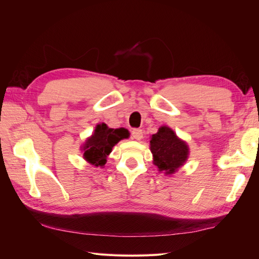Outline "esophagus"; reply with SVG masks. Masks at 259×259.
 I'll return each instance as SVG.
<instances>
[{"label": "esophagus", "instance_id": "obj_1", "mask_svg": "<svg viewBox=\"0 0 259 259\" xmlns=\"http://www.w3.org/2000/svg\"><path fill=\"white\" fill-rule=\"evenodd\" d=\"M132 136L136 140H140L143 138V130L140 128H134L132 131Z\"/></svg>", "mask_w": 259, "mask_h": 259}]
</instances>
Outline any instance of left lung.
Wrapping results in <instances>:
<instances>
[{
  "instance_id": "8db88e82",
  "label": "left lung",
  "mask_w": 259,
  "mask_h": 259,
  "mask_svg": "<svg viewBox=\"0 0 259 259\" xmlns=\"http://www.w3.org/2000/svg\"><path fill=\"white\" fill-rule=\"evenodd\" d=\"M150 150L154 165L166 175L175 173L180 166H183L189 154L187 144L179 139L174 131L167 126H161L158 133L151 136Z\"/></svg>"
}]
</instances>
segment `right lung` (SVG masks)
Returning <instances> with one entry per match:
<instances>
[{"label": "right lung", "mask_w": 259, "mask_h": 259, "mask_svg": "<svg viewBox=\"0 0 259 259\" xmlns=\"http://www.w3.org/2000/svg\"><path fill=\"white\" fill-rule=\"evenodd\" d=\"M130 133L125 128H109L107 124H98L94 134L83 145L84 159L94 166L103 167L107 162V156L112 151L121 139L127 138Z\"/></svg>", "instance_id": "1"}]
</instances>
